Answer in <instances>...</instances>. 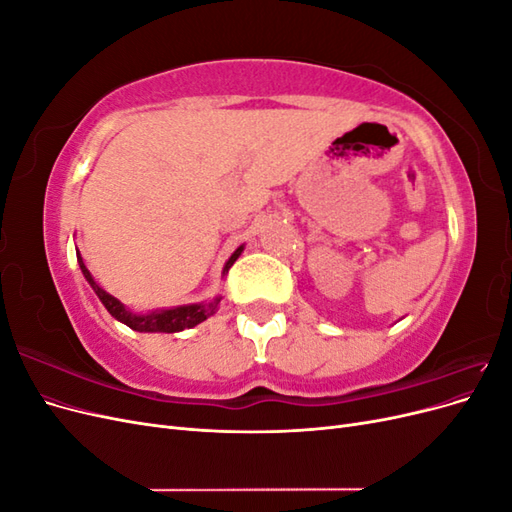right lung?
I'll list each match as a JSON object with an SVG mask.
<instances>
[{"label": "right lung", "mask_w": 512, "mask_h": 512, "mask_svg": "<svg viewBox=\"0 0 512 512\" xmlns=\"http://www.w3.org/2000/svg\"><path fill=\"white\" fill-rule=\"evenodd\" d=\"M241 252H243V245H239L237 250L232 252V256L226 260V265L222 269V277L228 273V269L232 265H235V260L241 256ZM76 260H79V267L85 275V280L89 282L91 288H94L98 299L108 309V314L138 333H179L183 329H192V327H196V324L205 322L209 316L218 312L220 301H222V297L218 294V297L211 299L209 303H190V305H179V307L153 309V312H147V314H136L130 307L123 305L119 299H115L113 294H108L104 288L98 286V282L91 277L89 269L85 267L79 250H76Z\"/></svg>", "instance_id": "obj_1"}]
</instances>
